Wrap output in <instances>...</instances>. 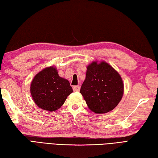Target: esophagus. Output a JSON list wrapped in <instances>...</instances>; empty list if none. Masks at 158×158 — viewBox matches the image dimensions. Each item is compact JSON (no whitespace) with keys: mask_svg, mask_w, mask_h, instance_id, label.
<instances>
[{"mask_svg":"<svg viewBox=\"0 0 158 158\" xmlns=\"http://www.w3.org/2000/svg\"><path fill=\"white\" fill-rule=\"evenodd\" d=\"M80 89V86H73V90L74 92H79Z\"/></svg>","mask_w":158,"mask_h":158,"instance_id":"1","label":"esophagus"}]
</instances>
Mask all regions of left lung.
Instances as JSON below:
<instances>
[{"label": "left lung", "mask_w": 158, "mask_h": 158, "mask_svg": "<svg viewBox=\"0 0 158 158\" xmlns=\"http://www.w3.org/2000/svg\"><path fill=\"white\" fill-rule=\"evenodd\" d=\"M80 92L87 105L97 114L113 110L123 97L124 84L118 72L106 61H92Z\"/></svg>", "instance_id": "8db88e82"}]
</instances>
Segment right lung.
<instances>
[{
    "mask_svg": "<svg viewBox=\"0 0 158 158\" xmlns=\"http://www.w3.org/2000/svg\"><path fill=\"white\" fill-rule=\"evenodd\" d=\"M30 92L37 106L52 112L63 105L73 90L68 80L59 76L56 68L50 66L34 76Z\"/></svg>",
    "mask_w": 158,
    "mask_h": 158,
    "instance_id": "right-lung-1",
    "label": "right lung"
}]
</instances>
